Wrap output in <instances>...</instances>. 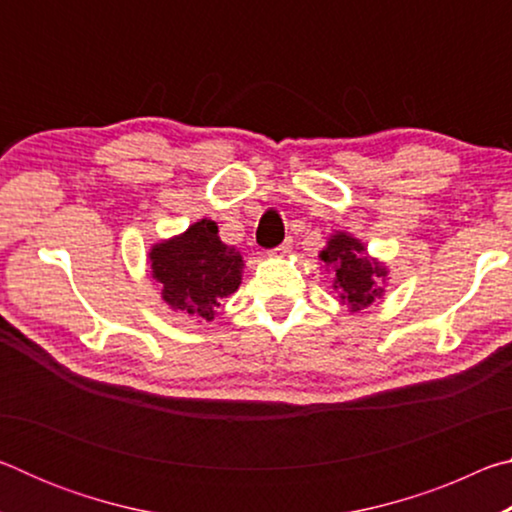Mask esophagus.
<instances>
[{
    "mask_svg": "<svg viewBox=\"0 0 512 512\" xmlns=\"http://www.w3.org/2000/svg\"><path fill=\"white\" fill-rule=\"evenodd\" d=\"M289 253H291V241H284V244H280V246L271 250L273 257H284V255H289Z\"/></svg>",
    "mask_w": 512,
    "mask_h": 512,
    "instance_id": "1",
    "label": "esophagus"
}]
</instances>
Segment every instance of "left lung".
<instances>
[{"mask_svg": "<svg viewBox=\"0 0 512 512\" xmlns=\"http://www.w3.org/2000/svg\"><path fill=\"white\" fill-rule=\"evenodd\" d=\"M320 259L334 266L336 289H341V300L348 302L352 311L372 305L381 293L379 280L386 271L363 255V246L357 239L339 232L329 239Z\"/></svg>", "mask_w": 512, "mask_h": 512, "instance_id": "1", "label": "left lung"}]
</instances>
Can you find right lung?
Here are the masks:
<instances>
[{"instance_id":"add662e5","label":"right lung","mask_w":512,"mask_h":512,"mask_svg":"<svg viewBox=\"0 0 512 512\" xmlns=\"http://www.w3.org/2000/svg\"><path fill=\"white\" fill-rule=\"evenodd\" d=\"M153 277L173 309L212 320L223 298L241 282V255L219 239L214 221H198L185 235L151 250Z\"/></svg>"}]
</instances>
